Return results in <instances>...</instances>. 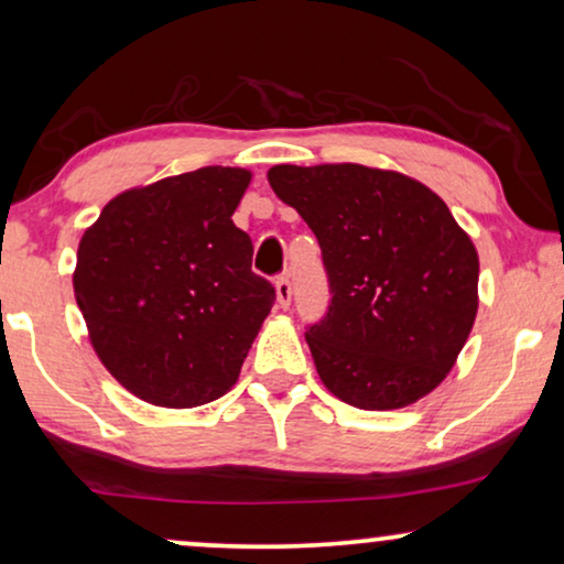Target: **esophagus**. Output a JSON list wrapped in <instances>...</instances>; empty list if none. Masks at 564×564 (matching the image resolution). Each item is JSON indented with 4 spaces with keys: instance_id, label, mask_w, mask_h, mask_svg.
<instances>
[{
    "instance_id": "34e87169",
    "label": "esophagus",
    "mask_w": 564,
    "mask_h": 564,
    "mask_svg": "<svg viewBox=\"0 0 564 564\" xmlns=\"http://www.w3.org/2000/svg\"><path fill=\"white\" fill-rule=\"evenodd\" d=\"M274 290H276V302H280V307H290V302H292V282H290L288 274L276 276Z\"/></svg>"
}]
</instances>
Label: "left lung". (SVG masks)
<instances>
[{"label": "left lung", "mask_w": 564, "mask_h": 564, "mask_svg": "<svg viewBox=\"0 0 564 564\" xmlns=\"http://www.w3.org/2000/svg\"><path fill=\"white\" fill-rule=\"evenodd\" d=\"M267 177L323 249L333 297L305 340L325 389L377 412L427 397L478 313V251L445 200L354 162L274 165Z\"/></svg>", "instance_id": "1"}]
</instances>
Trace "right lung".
<instances>
[{"mask_svg": "<svg viewBox=\"0 0 564 564\" xmlns=\"http://www.w3.org/2000/svg\"><path fill=\"white\" fill-rule=\"evenodd\" d=\"M249 183L221 165L162 177L111 198L80 236L73 292L88 340L142 402L187 410L239 379L274 305L231 221Z\"/></svg>", "mask_w": 564, "mask_h": 564, "instance_id": "1", "label": "right lung"}]
</instances>
